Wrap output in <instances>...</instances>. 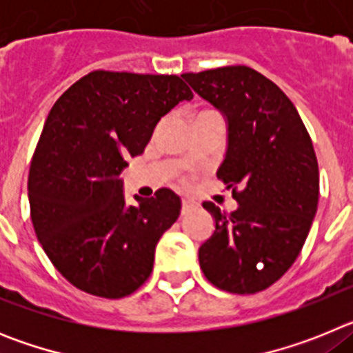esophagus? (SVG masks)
<instances>
[{"mask_svg":"<svg viewBox=\"0 0 353 353\" xmlns=\"http://www.w3.org/2000/svg\"><path fill=\"white\" fill-rule=\"evenodd\" d=\"M198 205L194 203V201H191V199H182V214H187V212H191L192 208H196Z\"/></svg>","mask_w":353,"mask_h":353,"instance_id":"esophagus-1","label":"esophagus"}]
</instances>
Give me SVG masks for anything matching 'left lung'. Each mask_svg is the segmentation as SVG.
<instances>
[{
	"label": "left lung",
	"mask_w": 353,
	"mask_h": 353,
	"mask_svg": "<svg viewBox=\"0 0 353 353\" xmlns=\"http://www.w3.org/2000/svg\"><path fill=\"white\" fill-rule=\"evenodd\" d=\"M183 79L228 118V152L217 179L232 189V214L212 201L215 232L199 267L217 288L256 293L285 276L301 254L320 196L313 141L283 90L245 65L187 72Z\"/></svg>",
	"instance_id": "1"
}]
</instances>
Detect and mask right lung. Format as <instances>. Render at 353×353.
Wrapping results in <instances>:
<instances>
[{"mask_svg":"<svg viewBox=\"0 0 353 353\" xmlns=\"http://www.w3.org/2000/svg\"><path fill=\"white\" fill-rule=\"evenodd\" d=\"M189 99L179 76L93 70L49 111L28 176L30 214L46 254L76 288L121 299L152 274L155 245L182 201L159 189L127 205L120 173L157 121Z\"/></svg>","mask_w":353,"mask_h":353,"instance_id":"right-lung-1","label":"right lung"}]
</instances>
